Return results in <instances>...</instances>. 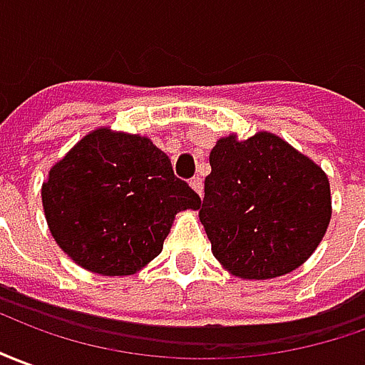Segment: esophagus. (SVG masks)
I'll list each match as a JSON object with an SVG mask.
<instances>
[{
    "label": "esophagus",
    "mask_w": 365,
    "mask_h": 365,
    "mask_svg": "<svg viewBox=\"0 0 365 365\" xmlns=\"http://www.w3.org/2000/svg\"><path fill=\"white\" fill-rule=\"evenodd\" d=\"M190 187L195 188V192L200 197V195H202V178L200 177L192 178V180H190Z\"/></svg>",
    "instance_id": "obj_1"
}]
</instances>
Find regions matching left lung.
Instances as JSON below:
<instances>
[{"label": "left lung", "mask_w": 365, "mask_h": 365, "mask_svg": "<svg viewBox=\"0 0 365 365\" xmlns=\"http://www.w3.org/2000/svg\"><path fill=\"white\" fill-rule=\"evenodd\" d=\"M198 216L212 255L235 276L276 278L306 262L326 235L330 182L276 135H230L210 150Z\"/></svg>", "instance_id": "left-lung-1"}]
</instances>
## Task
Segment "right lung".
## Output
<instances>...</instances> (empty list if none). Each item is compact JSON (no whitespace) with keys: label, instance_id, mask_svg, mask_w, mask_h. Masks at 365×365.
<instances>
[{"label":"right lung","instance_id":"1","mask_svg":"<svg viewBox=\"0 0 365 365\" xmlns=\"http://www.w3.org/2000/svg\"><path fill=\"white\" fill-rule=\"evenodd\" d=\"M41 198L55 242L105 276L157 258L175 215L200 205L149 139L109 129L89 133L49 170Z\"/></svg>","mask_w":365,"mask_h":365}]
</instances>
